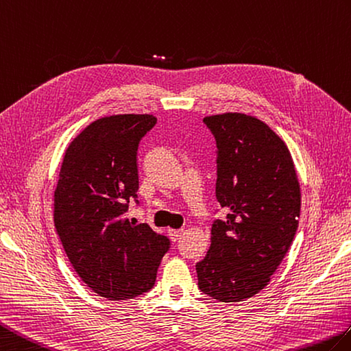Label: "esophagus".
Returning <instances> with one entry per match:
<instances>
[{
	"instance_id": "34e87169",
	"label": "esophagus",
	"mask_w": 351,
	"mask_h": 351,
	"mask_svg": "<svg viewBox=\"0 0 351 351\" xmlns=\"http://www.w3.org/2000/svg\"><path fill=\"white\" fill-rule=\"evenodd\" d=\"M182 234H183V230H171V228L168 230V236L173 241H177L182 237Z\"/></svg>"
}]
</instances>
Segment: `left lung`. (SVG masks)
<instances>
[{"label":"left lung","mask_w":351,"mask_h":351,"mask_svg":"<svg viewBox=\"0 0 351 351\" xmlns=\"http://www.w3.org/2000/svg\"><path fill=\"white\" fill-rule=\"evenodd\" d=\"M217 145L216 198L227 219L212 225L197 263L199 290L219 302L252 298L270 282L290 249L300 216L295 167L276 132L254 115L204 117Z\"/></svg>","instance_id":"obj_1"}]
</instances>
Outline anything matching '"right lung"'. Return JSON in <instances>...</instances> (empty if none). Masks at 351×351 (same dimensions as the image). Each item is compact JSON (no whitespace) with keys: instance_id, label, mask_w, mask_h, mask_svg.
<instances>
[{"instance_id":"add662e5","label":"right lung","mask_w":351,"mask_h":351,"mask_svg":"<svg viewBox=\"0 0 351 351\" xmlns=\"http://www.w3.org/2000/svg\"><path fill=\"white\" fill-rule=\"evenodd\" d=\"M153 114L97 119L66 149L53 192V223L75 271L108 300L149 291L169 247L150 225L124 217L136 198L138 144Z\"/></svg>"}]
</instances>
